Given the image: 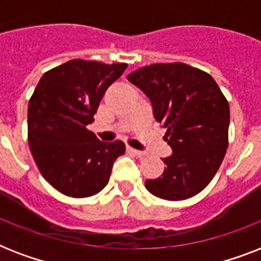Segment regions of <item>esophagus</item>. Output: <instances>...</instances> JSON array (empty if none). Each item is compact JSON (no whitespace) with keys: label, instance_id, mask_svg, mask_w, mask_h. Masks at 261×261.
Returning a JSON list of instances; mask_svg holds the SVG:
<instances>
[{"label":"esophagus","instance_id":"1","mask_svg":"<svg viewBox=\"0 0 261 261\" xmlns=\"http://www.w3.org/2000/svg\"><path fill=\"white\" fill-rule=\"evenodd\" d=\"M127 150L130 151V153H133L134 155H137V157H143V155H146L145 151L137 150V149H134V147H131V146H127Z\"/></svg>","mask_w":261,"mask_h":261}]
</instances>
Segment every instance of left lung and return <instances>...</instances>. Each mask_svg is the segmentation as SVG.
<instances>
[{
	"label": "left lung",
	"mask_w": 261,
	"mask_h": 261,
	"mask_svg": "<svg viewBox=\"0 0 261 261\" xmlns=\"http://www.w3.org/2000/svg\"><path fill=\"white\" fill-rule=\"evenodd\" d=\"M150 98L155 120L173 154L163 176L146 180L165 200L192 198L213 180L229 145V102L208 73L186 63H154L127 75Z\"/></svg>",
	"instance_id": "obj_1"
}]
</instances>
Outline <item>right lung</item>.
<instances>
[{"instance_id": "add662e5", "label": "right lung", "mask_w": 261, "mask_h": 261, "mask_svg": "<svg viewBox=\"0 0 261 261\" xmlns=\"http://www.w3.org/2000/svg\"><path fill=\"white\" fill-rule=\"evenodd\" d=\"M127 63L73 59L46 71L28 104V143L42 176L61 194L87 198L110 180L122 141L101 142L87 128L107 88Z\"/></svg>"}]
</instances>
